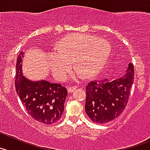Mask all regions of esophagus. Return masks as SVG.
Here are the masks:
<instances>
[{
	"mask_svg": "<svg viewBox=\"0 0 150 150\" xmlns=\"http://www.w3.org/2000/svg\"><path fill=\"white\" fill-rule=\"evenodd\" d=\"M76 88H77L76 87H70V88L68 89V93H73L75 90L76 89Z\"/></svg>",
	"mask_w": 150,
	"mask_h": 150,
	"instance_id": "obj_1",
	"label": "esophagus"
}]
</instances>
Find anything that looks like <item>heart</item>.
<instances>
[{"label":"heart","instance_id":"1","mask_svg":"<svg viewBox=\"0 0 150 150\" xmlns=\"http://www.w3.org/2000/svg\"><path fill=\"white\" fill-rule=\"evenodd\" d=\"M111 46L108 40L85 34H72L62 38L56 51L47 53L46 62L55 79H67L72 62L76 71L72 75L78 80L83 75L91 78L97 75L108 62Z\"/></svg>","mask_w":150,"mask_h":150}]
</instances>
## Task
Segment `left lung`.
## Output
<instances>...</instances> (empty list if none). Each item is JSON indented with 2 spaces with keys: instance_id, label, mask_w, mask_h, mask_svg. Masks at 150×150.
<instances>
[{
  "instance_id": "obj_1",
  "label": "left lung",
  "mask_w": 150,
  "mask_h": 150,
  "mask_svg": "<svg viewBox=\"0 0 150 150\" xmlns=\"http://www.w3.org/2000/svg\"><path fill=\"white\" fill-rule=\"evenodd\" d=\"M133 81V65L129 63L126 73L120 78L88 82L85 109L92 122L105 124L119 117L127 105Z\"/></svg>"
}]
</instances>
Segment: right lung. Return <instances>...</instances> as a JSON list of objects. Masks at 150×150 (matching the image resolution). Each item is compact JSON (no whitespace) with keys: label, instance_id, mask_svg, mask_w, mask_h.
Listing matches in <instances>:
<instances>
[{"label":"right lung","instance_id":"right-lung-1","mask_svg":"<svg viewBox=\"0 0 150 150\" xmlns=\"http://www.w3.org/2000/svg\"><path fill=\"white\" fill-rule=\"evenodd\" d=\"M23 52L17 59L15 89L25 110L35 120L51 125L59 120L68 95L65 87L45 80L31 81L23 75Z\"/></svg>","mask_w":150,"mask_h":150}]
</instances>
